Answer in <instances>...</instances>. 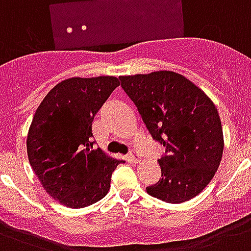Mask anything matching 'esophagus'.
<instances>
[{
	"label": "esophagus",
	"instance_id": "obj_1",
	"mask_svg": "<svg viewBox=\"0 0 251 251\" xmlns=\"http://www.w3.org/2000/svg\"><path fill=\"white\" fill-rule=\"evenodd\" d=\"M127 159H129V161H131V163H139V161H141V157L138 156L137 153H134V152H130L129 156H127Z\"/></svg>",
	"mask_w": 251,
	"mask_h": 251
}]
</instances>
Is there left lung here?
<instances>
[{
    "mask_svg": "<svg viewBox=\"0 0 251 251\" xmlns=\"http://www.w3.org/2000/svg\"><path fill=\"white\" fill-rule=\"evenodd\" d=\"M146 127L165 147L161 178L146 187L167 203L194 198L208 185L223 156L222 121L211 99L175 72L120 76Z\"/></svg>",
    "mask_w": 251,
    "mask_h": 251,
    "instance_id": "left-lung-1",
    "label": "left lung"
}]
</instances>
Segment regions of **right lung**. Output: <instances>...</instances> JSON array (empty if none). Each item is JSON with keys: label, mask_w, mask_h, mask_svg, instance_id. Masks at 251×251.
<instances>
[{"label": "right lung", "mask_w": 251, "mask_h": 251, "mask_svg": "<svg viewBox=\"0 0 251 251\" xmlns=\"http://www.w3.org/2000/svg\"><path fill=\"white\" fill-rule=\"evenodd\" d=\"M120 80L70 78L49 91L35 112L28 135L29 164L45 191L70 208L104 198L122 160L94 150L92 121Z\"/></svg>", "instance_id": "add662e5"}]
</instances>
